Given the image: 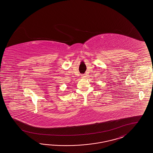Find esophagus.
<instances>
[{
	"label": "esophagus",
	"mask_w": 153,
	"mask_h": 153,
	"mask_svg": "<svg viewBox=\"0 0 153 153\" xmlns=\"http://www.w3.org/2000/svg\"><path fill=\"white\" fill-rule=\"evenodd\" d=\"M81 77H82V78H85L86 76V74H82V75H81Z\"/></svg>",
	"instance_id": "esophagus-1"
}]
</instances>
